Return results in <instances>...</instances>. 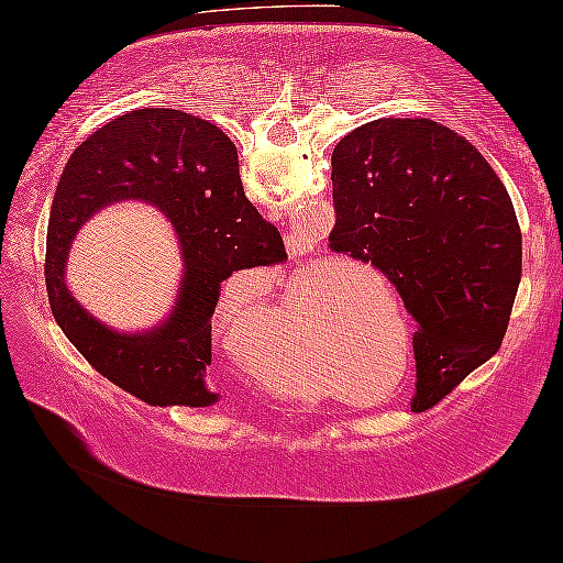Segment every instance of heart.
Returning <instances> with one entry per match:
<instances>
[{
  "instance_id": "heart-1",
  "label": "heart",
  "mask_w": 563,
  "mask_h": 563,
  "mask_svg": "<svg viewBox=\"0 0 563 563\" xmlns=\"http://www.w3.org/2000/svg\"><path fill=\"white\" fill-rule=\"evenodd\" d=\"M332 287L340 291L344 287L342 272H332ZM299 307H289L274 319L272 330L262 340L249 344L244 354V365L256 379L269 385L272 390L284 395L309 397L319 393H340L336 387V377L332 372V354L340 360L344 369L352 365H365V362H375L379 357L377 342V324L369 319L365 311L354 305H344L336 314L332 311H322L317 319H309L311 327H317L319 347H322V360L314 344L307 336V332L299 330ZM331 350L327 351L325 347Z\"/></svg>"
}]
</instances>
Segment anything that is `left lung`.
<instances>
[{"instance_id":"8db88e82","label":"left lung","mask_w":563,"mask_h":563,"mask_svg":"<svg viewBox=\"0 0 563 563\" xmlns=\"http://www.w3.org/2000/svg\"><path fill=\"white\" fill-rule=\"evenodd\" d=\"M330 249L390 279L415 319L422 412L498 352L521 282L511 196L473 143L428 118H379L332 153Z\"/></svg>"}]
</instances>
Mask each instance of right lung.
Wrapping results in <instances>:
<instances>
[{
	"instance_id": "1",
	"label": "right lung",
	"mask_w": 563,
	"mask_h": 563,
	"mask_svg": "<svg viewBox=\"0 0 563 563\" xmlns=\"http://www.w3.org/2000/svg\"><path fill=\"white\" fill-rule=\"evenodd\" d=\"M125 197L158 205L185 252L177 309L158 331L143 335L108 331L64 287L74 233L102 205ZM284 262L279 231L241 186L236 145L209 120L180 110L148 108L110 120L73 151L52 198L45 276L55 322L102 377L153 408L219 400L203 377L221 282L236 269Z\"/></svg>"
}]
</instances>
